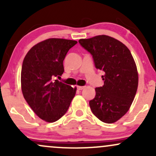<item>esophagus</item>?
<instances>
[{"label": "esophagus", "mask_w": 156, "mask_h": 156, "mask_svg": "<svg viewBox=\"0 0 156 156\" xmlns=\"http://www.w3.org/2000/svg\"><path fill=\"white\" fill-rule=\"evenodd\" d=\"M84 87H81V86H78V87H77V89H78V90H82V89H84Z\"/></svg>", "instance_id": "1"}]
</instances>
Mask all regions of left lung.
<instances>
[{"mask_svg":"<svg viewBox=\"0 0 156 156\" xmlns=\"http://www.w3.org/2000/svg\"><path fill=\"white\" fill-rule=\"evenodd\" d=\"M78 42L92 55L97 69L104 72V84L95 88L96 95L89 101L91 110L103 122H115L129 110L137 91L139 77L131 53L124 44L106 35Z\"/></svg>","mask_w":156,"mask_h":156,"instance_id":"obj_1","label":"left lung"}]
</instances>
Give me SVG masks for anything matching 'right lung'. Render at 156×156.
<instances>
[{
    "label": "right lung",
    "instance_id": "right-lung-1",
    "mask_svg": "<svg viewBox=\"0 0 156 156\" xmlns=\"http://www.w3.org/2000/svg\"><path fill=\"white\" fill-rule=\"evenodd\" d=\"M76 44L70 39H46L31 48L23 60V97L35 114L48 122L57 121L65 114L76 94V88L55 78L63 74V61Z\"/></svg>",
    "mask_w": 156,
    "mask_h": 156
}]
</instances>
